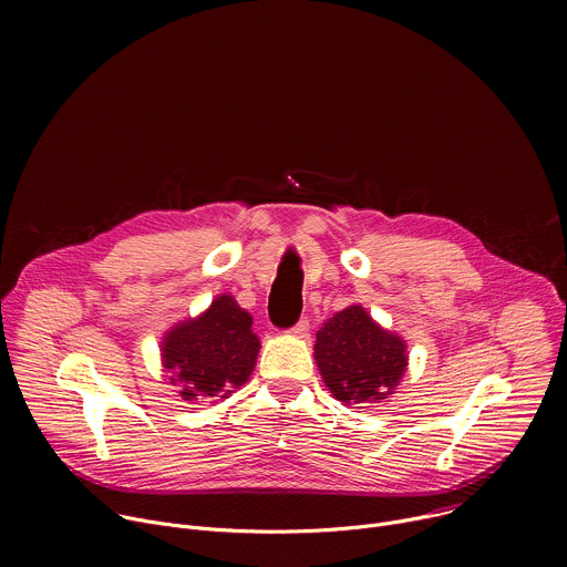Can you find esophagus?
<instances>
[{
	"mask_svg": "<svg viewBox=\"0 0 567 567\" xmlns=\"http://www.w3.org/2000/svg\"><path fill=\"white\" fill-rule=\"evenodd\" d=\"M307 330H309V322H307V318H300L289 332H291L293 337H305V334H307Z\"/></svg>",
	"mask_w": 567,
	"mask_h": 567,
	"instance_id": "1",
	"label": "esophagus"
}]
</instances>
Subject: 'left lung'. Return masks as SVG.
<instances>
[{"label":"left lung","instance_id":"obj_1","mask_svg":"<svg viewBox=\"0 0 567 567\" xmlns=\"http://www.w3.org/2000/svg\"><path fill=\"white\" fill-rule=\"evenodd\" d=\"M313 357L322 381L346 403L385 399L406 370V346L379 328L361 305L334 313L316 334Z\"/></svg>","mask_w":567,"mask_h":567}]
</instances>
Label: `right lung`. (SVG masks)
<instances>
[{
    "label": "right lung",
    "mask_w": 567,
    "mask_h": 567,
    "mask_svg": "<svg viewBox=\"0 0 567 567\" xmlns=\"http://www.w3.org/2000/svg\"><path fill=\"white\" fill-rule=\"evenodd\" d=\"M251 326L254 318L245 309L230 296H219L199 318L168 332L161 357L171 381L182 383L186 401L226 396L249 379L260 350Z\"/></svg>",
    "instance_id": "1"
}]
</instances>
